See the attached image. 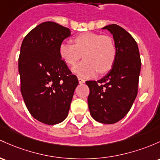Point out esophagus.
I'll use <instances>...</instances> for the list:
<instances>
[{
	"instance_id": "esophagus-1",
	"label": "esophagus",
	"mask_w": 160,
	"mask_h": 160,
	"mask_svg": "<svg viewBox=\"0 0 160 160\" xmlns=\"http://www.w3.org/2000/svg\"><path fill=\"white\" fill-rule=\"evenodd\" d=\"M78 81H79V83H80V84H83V83H85L86 80H84V79L81 78V77H78Z\"/></svg>"
}]
</instances>
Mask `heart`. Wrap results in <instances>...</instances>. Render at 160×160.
I'll use <instances>...</instances> for the list:
<instances>
[{
	"mask_svg": "<svg viewBox=\"0 0 160 160\" xmlns=\"http://www.w3.org/2000/svg\"><path fill=\"white\" fill-rule=\"evenodd\" d=\"M71 44L62 42L59 55L68 65H73L80 58L84 60L72 68V72L82 77H92L97 72L105 73L113 66L116 47L112 38L99 33L83 32L73 38Z\"/></svg>",
	"mask_w": 160,
	"mask_h": 160,
	"instance_id": "obj_1",
	"label": "heart"
}]
</instances>
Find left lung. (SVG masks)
<instances>
[{
	"label": "left lung",
	"instance_id": "obj_1",
	"mask_svg": "<svg viewBox=\"0 0 160 160\" xmlns=\"http://www.w3.org/2000/svg\"><path fill=\"white\" fill-rule=\"evenodd\" d=\"M102 29L113 36L116 58L106 76L86 82L89 88L88 106L95 120L114 124L127 115L136 99L141 61L138 44L125 29L116 24Z\"/></svg>",
	"mask_w": 160,
	"mask_h": 160
}]
</instances>
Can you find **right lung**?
Wrapping results in <instances>:
<instances>
[{
  "label": "right lung",
  "instance_id": "add662e5",
  "mask_svg": "<svg viewBox=\"0 0 160 160\" xmlns=\"http://www.w3.org/2000/svg\"><path fill=\"white\" fill-rule=\"evenodd\" d=\"M71 30L44 22L26 35L20 47V90L34 118L53 125L68 117L78 80L59 55V46Z\"/></svg>",
  "mask_w": 160,
  "mask_h": 160
}]
</instances>
